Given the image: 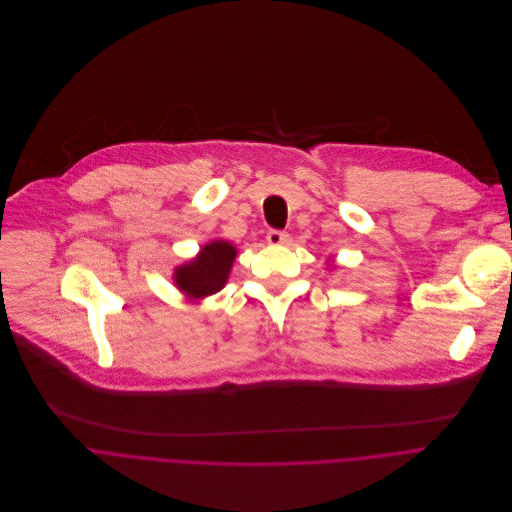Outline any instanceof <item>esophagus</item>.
Masks as SVG:
<instances>
[{"label": "esophagus", "mask_w": 512, "mask_h": 512, "mask_svg": "<svg viewBox=\"0 0 512 512\" xmlns=\"http://www.w3.org/2000/svg\"><path fill=\"white\" fill-rule=\"evenodd\" d=\"M286 240H288V234H286V232L270 230V232L266 234V242H268L270 246H282V244H286Z\"/></svg>", "instance_id": "1"}]
</instances>
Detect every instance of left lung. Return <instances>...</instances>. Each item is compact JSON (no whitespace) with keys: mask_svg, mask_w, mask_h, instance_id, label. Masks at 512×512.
Here are the masks:
<instances>
[{"mask_svg":"<svg viewBox=\"0 0 512 512\" xmlns=\"http://www.w3.org/2000/svg\"><path fill=\"white\" fill-rule=\"evenodd\" d=\"M329 268H335V260H329Z\"/></svg>","mask_w":512,"mask_h":512,"instance_id":"left-lung-1","label":"left lung"}]
</instances>
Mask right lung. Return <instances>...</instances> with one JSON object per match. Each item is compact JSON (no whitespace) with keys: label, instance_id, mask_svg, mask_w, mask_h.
Returning <instances> with one entry per match:
<instances>
[{"label":"right lung","instance_id":"obj_1","mask_svg":"<svg viewBox=\"0 0 512 512\" xmlns=\"http://www.w3.org/2000/svg\"><path fill=\"white\" fill-rule=\"evenodd\" d=\"M238 250L232 242L216 238L203 244L187 262L175 266L171 278L181 294L189 300H201L220 292L230 278Z\"/></svg>","mask_w":512,"mask_h":512}]
</instances>
